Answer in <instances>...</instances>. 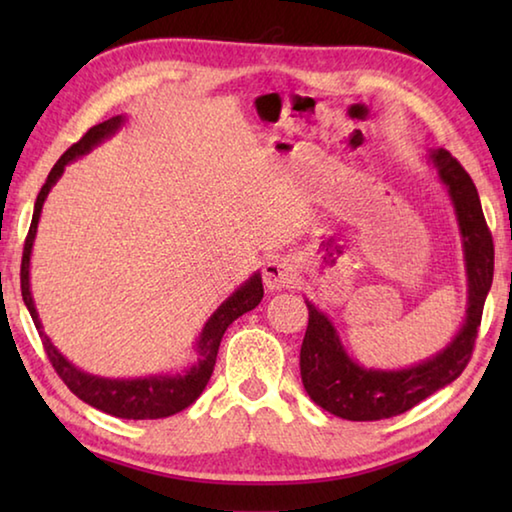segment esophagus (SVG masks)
Masks as SVG:
<instances>
[{
    "label": "esophagus",
    "mask_w": 512,
    "mask_h": 512,
    "mask_svg": "<svg viewBox=\"0 0 512 512\" xmlns=\"http://www.w3.org/2000/svg\"><path fill=\"white\" fill-rule=\"evenodd\" d=\"M262 275H264L266 289H271V291L287 289L289 284H293V280H296V271H293V264L289 262L287 257H280V255H273V257L266 259Z\"/></svg>",
    "instance_id": "obj_1"
}]
</instances>
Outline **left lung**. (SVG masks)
Here are the masks:
<instances>
[{
    "mask_svg": "<svg viewBox=\"0 0 512 512\" xmlns=\"http://www.w3.org/2000/svg\"><path fill=\"white\" fill-rule=\"evenodd\" d=\"M427 160L452 201L463 246L467 307L454 339L443 350L406 368H372L352 359L325 311L305 298L309 325L300 348V375L307 395L336 418L372 422L400 415L427 400L465 370L472 357L476 329L492 287L495 248L485 225L472 178L449 151L433 149Z\"/></svg>",
    "mask_w": 512,
    "mask_h": 512,
    "instance_id": "left-lung-1",
    "label": "left lung"
}]
</instances>
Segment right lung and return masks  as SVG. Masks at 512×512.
I'll return each mask as SVG.
<instances>
[{"label": "right lung", "instance_id": "right-lung-1", "mask_svg": "<svg viewBox=\"0 0 512 512\" xmlns=\"http://www.w3.org/2000/svg\"><path fill=\"white\" fill-rule=\"evenodd\" d=\"M126 121L128 119L124 115H117L101 121L97 126H92L79 142L69 146V149L60 155V160L54 164V169L49 171L45 185H42L40 194L36 198V205H33V219H31V228H29L27 244H24V255H22L20 282H22V300L29 309L33 323H36V329L42 339V345H45L51 366L56 368V372L60 375V379L65 381L69 391H72L76 397H81L85 404H90L94 409H99L108 415H115V418L158 420V418H169V415L187 409L189 404L198 400V395L203 393V388L212 377L216 354H219V345L225 329L235 323L239 316H244L246 311H253L259 302H262L264 287H262V273L255 271L246 282H241L239 287L214 309V314L205 320L201 334H198V339L194 343L196 359L192 361V366H187L180 372H160V375H149V377H117V379L92 375V372H85L79 366H74V363L69 361L54 343H51V339L45 334V329H42V320L38 316L36 302H33V293H31V253H33V244H36L42 205H45L51 187H54L60 180V176L65 173L67 164L83 158V155H88L94 146H99L101 142L110 140L112 135L121 131V126H124Z\"/></svg>", "mask_w": 512, "mask_h": 512}]
</instances>
